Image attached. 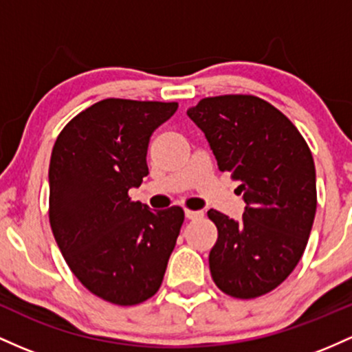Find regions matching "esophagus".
Instances as JSON below:
<instances>
[{
    "instance_id": "obj_1",
    "label": "esophagus",
    "mask_w": 352,
    "mask_h": 352,
    "mask_svg": "<svg viewBox=\"0 0 352 352\" xmlns=\"http://www.w3.org/2000/svg\"><path fill=\"white\" fill-rule=\"evenodd\" d=\"M188 219H197V218H203V211H192V209H186L184 211Z\"/></svg>"
}]
</instances>
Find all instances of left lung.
Returning a JSON list of instances; mask_svg holds the SVG:
<instances>
[{"label":"left lung","mask_w":352,"mask_h":352,"mask_svg":"<svg viewBox=\"0 0 352 352\" xmlns=\"http://www.w3.org/2000/svg\"><path fill=\"white\" fill-rule=\"evenodd\" d=\"M188 116L206 136L219 171L239 181L243 219L209 209L218 241L209 252L212 281L232 298L276 289L293 272L314 223L316 168L298 128L251 94L204 98Z\"/></svg>","instance_id":"left-lung-1"}]
</instances>
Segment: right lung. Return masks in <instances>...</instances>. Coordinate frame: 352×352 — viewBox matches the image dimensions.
I'll list each match as a JSON object with an SVG mask.
<instances>
[{
    "label": "right lung",
    "instance_id": "add662e5",
    "mask_svg": "<svg viewBox=\"0 0 352 352\" xmlns=\"http://www.w3.org/2000/svg\"><path fill=\"white\" fill-rule=\"evenodd\" d=\"M177 102L102 100L59 133L50 161V224L82 286L134 306L163 283L184 211H151L128 191L148 176L149 138Z\"/></svg>",
    "mask_w": 352,
    "mask_h": 352
}]
</instances>
